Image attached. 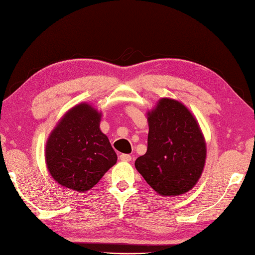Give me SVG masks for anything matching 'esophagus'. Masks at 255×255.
<instances>
[{
	"label": "esophagus",
	"mask_w": 255,
	"mask_h": 255,
	"mask_svg": "<svg viewBox=\"0 0 255 255\" xmlns=\"http://www.w3.org/2000/svg\"><path fill=\"white\" fill-rule=\"evenodd\" d=\"M119 158H120V161H123V162H130L131 161V156L129 154H122L119 156Z\"/></svg>",
	"instance_id": "obj_1"
}]
</instances>
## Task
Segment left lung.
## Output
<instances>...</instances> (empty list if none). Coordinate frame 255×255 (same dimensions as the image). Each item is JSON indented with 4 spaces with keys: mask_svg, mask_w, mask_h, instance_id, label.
<instances>
[{
    "mask_svg": "<svg viewBox=\"0 0 255 255\" xmlns=\"http://www.w3.org/2000/svg\"><path fill=\"white\" fill-rule=\"evenodd\" d=\"M147 120V152L136 159V170L158 195H183L204 171L207 148L199 125L187 107L169 98L158 100Z\"/></svg>",
    "mask_w": 255,
    "mask_h": 255,
    "instance_id": "8db88e82",
    "label": "left lung"
}]
</instances>
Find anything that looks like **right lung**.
Here are the masks:
<instances>
[{
  "instance_id": "right-lung-1",
  "label": "right lung",
  "mask_w": 255,
  "mask_h": 255,
  "mask_svg": "<svg viewBox=\"0 0 255 255\" xmlns=\"http://www.w3.org/2000/svg\"><path fill=\"white\" fill-rule=\"evenodd\" d=\"M100 120L101 112L80 103L68 110L50 132L46 164L53 179L63 187L88 191L117 162V154L100 130Z\"/></svg>"
}]
</instances>
